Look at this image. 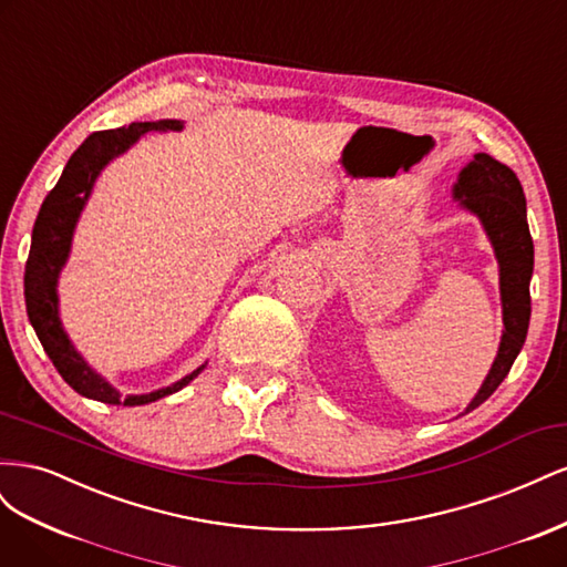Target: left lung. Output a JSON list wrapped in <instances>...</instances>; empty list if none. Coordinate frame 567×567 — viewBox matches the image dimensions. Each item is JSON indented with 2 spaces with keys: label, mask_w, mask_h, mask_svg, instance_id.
Returning a JSON list of instances; mask_svg holds the SVG:
<instances>
[{
  "label": "left lung",
  "mask_w": 567,
  "mask_h": 567,
  "mask_svg": "<svg viewBox=\"0 0 567 567\" xmlns=\"http://www.w3.org/2000/svg\"><path fill=\"white\" fill-rule=\"evenodd\" d=\"M454 198L483 221L502 269L504 336L483 388L466 409L473 411L502 385L523 350L532 312L529 279L535 267V246L527 227L523 186L508 165L494 161L487 153H475V158L461 169Z\"/></svg>",
  "instance_id": "left-lung-1"
}]
</instances>
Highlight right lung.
Returning <instances> with one entry per match:
<instances>
[{"label":"right lung","mask_w":567,"mask_h":567,"mask_svg":"<svg viewBox=\"0 0 567 567\" xmlns=\"http://www.w3.org/2000/svg\"><path fill=\"white\" fill-rule=\"evenodd\" d=\"M177 120H161V123H132L130 127L117 130H101L90 134L82 146L73 153L71 161L63 167V175L56 186L47 194L40 215L32 227V246L25 262V307L32 329H35L44 352L54 362L61 379L84 398L104 402V404H123V406H140L167 398L186 383H192L203 371L184 375L182 381L169 388L148 392V394H130L123 398L111 383L94 373L84 359L75 352L68 340L65 331L59 321V298H56V279L59 271L68 260L71 250V238L75 221L84 208V200L90 198L96 175L104 165L127 151L142 134L153 130H179Z\"/></svg>","instance_id":"obj_1"}]
</instances>
